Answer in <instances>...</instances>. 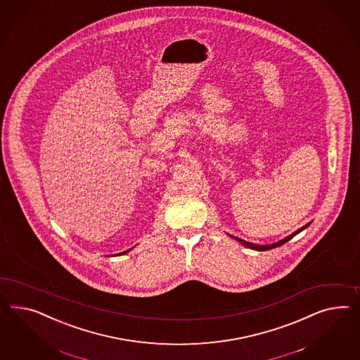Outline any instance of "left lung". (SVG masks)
I'll return each instance as SVG.
<instances>
[{
  "label": "left lung",
  "instance_id": "left-lung-1",
  "mask_svg": "<svg viewBox=\"0 0 360 360\" xmlns=\"http://www.w3.org/2000/svg\"><path fill=\"white\" fill-rule=\"evenodd\" d=\"M309 224H307V225H304L302 228H300V229H297L296 232H293V233L290 234L288 237H285L284 240H282V241H278V243H271V245H255V243H248V241H245V240H241V238H237V237H233L234 240H237V241H240V243H243V245H245V246H248V248H250V249H253V250H258V252H264V250H270V249H274V248H278V246H281V245H283V243H287V241H290L291 238H293L295 236L297 233H300L302 232V229H305L307 226H308Z\"/></svg>",
  "mask_w": 360,
  "mask_h": 360
}]
</instances>
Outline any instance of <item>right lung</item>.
I'll return each mask as SVG.
<instances>
[{
    "instance_id": "1",
    "label": "right lung",
    "mask_w": 360,
    "mask_h": 360,
    "mask_svg": "<svg viewBox=\"0 0 360 360\" xmlns=\"http://www.w3.org/2000/svg\"><path fill=\"white\" fill-rule=\"evenodd\" d=\"M126 253H128V250H127V252H123V254H126Z\"/></svg>"
}]
</instances>
